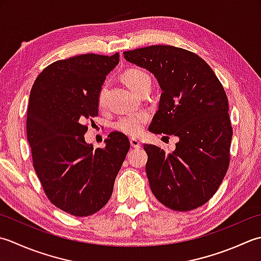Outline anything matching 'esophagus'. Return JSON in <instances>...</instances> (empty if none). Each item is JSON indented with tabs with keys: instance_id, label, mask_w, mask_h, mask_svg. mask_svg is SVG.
<instances>
[{
	"instance_id": "esophagus-1",
	"label": "esophagus",
	"mask_w": 261,
	"mask_h": 261,
	"mask_svg": "<svg viewBox=\"0 0 261 261\" xmlns=\"http://www.w3.org/2000/svg\"><path fill=\"white\" fill-rule=\"evenodd\" d=\"M129 142H130V145L134 147V148H141V146H142L141 142L138 141L137 138H130Z\"/></svg>"
}]
</instances>
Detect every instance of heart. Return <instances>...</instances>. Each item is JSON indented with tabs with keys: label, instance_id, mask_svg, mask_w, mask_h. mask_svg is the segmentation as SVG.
<instances>
[{
	"label": "heart",
	"instance_id": "heart-1",
	"mask_svg": "<svg viewBox=\"0 0 261 261\" xmlns=\"http://www.w3.org/2000/svg\"><path fill=\"white\" fill-rule=\"evenodd\" d=\"M123 80L132 91L140 94L143 90L152 87V79L146 71L142 68L133 67L128 68L123 73ZM107 86L100 89L98 95L99 106L105 105ZM148 116L146 114H126L120 116L115 123V128L126 135L136 136L142 132L143 127L146 124Z\"/></svg>",
	"mask_w": 261,
	"mask_h": 261
}]
</instances>
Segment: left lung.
Returning a JSON list of instances; mask_svg holds the SVG:
<instances>
[{"mask_svg": "<svg viewBox=\"0 0 261 261\" xmlns=\"http://www.w3.org/2000/svg\"><path fill=\"white\" fill-rule=\"evenodd\" d=\"M124 57L154 74L162 89L148 129L179 138L169 154L144 145L152 193L173 211L197 208L216 193L230 164L233 130L224 88L203 58L179 47L148 46Z\"/></svg>", "mask_w": 261, "mask_h": 261, "instance_id": "obj_1", "label": "left lung"}]
</instances>
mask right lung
Returning <instances> with one entry per match:
<instances>
[{
  "label": "right lung",
  "instance_id": "obj_1",
  "mask_svg": "<svg viewBox=\"0 0 261 261\" xmlns=\"http://www.w3.org/2000/svg\"><path fill=\"white\" fill-rule=\"evenodd\" d=\"M113 56L83 54L51 63L37 76L27 109V137L35 171L48 199L74 216H89L108 203L130 143L113 132L106 146L87 144L86 123L98 116V95Z\"/></svg>",
  "mask_w": 261,
  "mask_h": 261
}]
</instances>
